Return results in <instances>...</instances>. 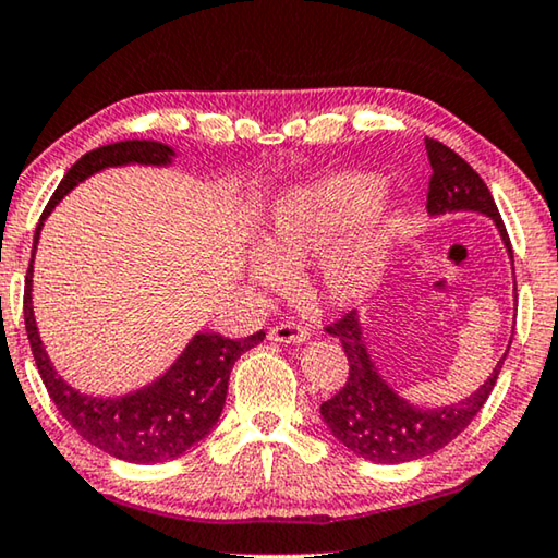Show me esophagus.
<instances>
[{"mask_svg":"<svg viewBox=\"0 0 558 558\" xmlns=\"http://www.w3.org/2000/svg\"><path fill=\"white\" fill-rule=\"evenodd\" d=\"M269 339L281 341V344H302L306 339V329L299 327L296 322H281L269 329Z\"/></svg>","mask_w":558,"mask_h":558,"instance_id":"1","label":"esophagus"}]
</instances>
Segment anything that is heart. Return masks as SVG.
I'll return each instance as SVG.
<instances>
[{"mask_svg":"<svg viewBox=\"0 0 558 558\" xmlns=\"http://www.w3.org/2000/svg\"><path fill=\"white\" fill-rule=\"evenodd\" d=\"M374 174H331L294 186L271 204L252 274L262 287H287V271L316 256L312 284L331 304H354L379 284L389 252V219Z\"/></svg>","mask_w":558,"mask_h":558,"instance_id":"heart-1","label":"heart"}]
</instances>
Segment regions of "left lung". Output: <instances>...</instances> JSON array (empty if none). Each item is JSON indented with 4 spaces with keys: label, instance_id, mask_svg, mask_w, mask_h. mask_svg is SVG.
<instances>
[{
    "label": "left lung",
    "instance_id": "8db88e82",
    "mask_svg": "<svg viewBox=\"0 0 558 558\" xmlns=\"http://www.w3.org/2000/svg\"><path fill=\"white\" fill-rule=\"evenodd\" d=\"M424 144L428 165H432L426 192L428 214L432 217L447 211L486 214L494 219L511 254L507 227H504L501 214L496 209L494 196L484 179L447 144L428 140V136ZM327 331L344 347L349 376L344 387L324 401L322 416L339 444H344L356 457L374 461V464H401V461L422 459L457 439L486 404L488 393L499 379L504 359L509 354V349L504 351L501 362L496 364L492 376L464 401L439 409H422L401 399L376 372L364 344L356 312H347L341 319L329 324Z\"/></svg>",
    "mask_w": 558,
    "mask_h": 558
}]
</instances>
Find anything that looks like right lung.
Wrapping results in <instances>:
<instances>
[{
    "label": "right lung",
    "instance_id": "add662e5",
    "mask_svg": "<svg viewBox=\"0 0 558 558\" xmlns=\"http://www.w3.org/2000/svg\"><path fill=\"white\" fill-rule=\"evenodd\" d=\"M174 151L167 144L151 140H126L107 147L92 149L66 171L57 192L41 211L34 231L32 262L41 225L62 196L74 190L84 179L107 167L122 165H169ZM32 262L24 279V327H27L29 347L37 362L39 376L66 422L72 424L84 441L132 464H154L182 457L186 449L199 444L225 409L231 366L244 351L254 349L264 339L256 331L246 339H227L221 333H196L182 356L171 364L165 376L134 393L119 399H99L74 391L62 376H57L45 347H41L37 322L32 314Z\"/></svg>",
    "mask_w": 558,
    "mask_h": 558
}]
</instances>
